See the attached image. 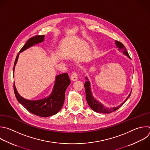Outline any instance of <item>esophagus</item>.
Returning a JSON list of instances; mask_svg holds the SVG:
<instances>
[{
	"instance_id": "obj_1",
	"label": "esophagus",
	"mask_w": 150,
	"mask_h": 150,
	"mask_svg": "<svg viewBox=\"0 0 150 150\" xmlns=\"http://www.w3.org/2000/svg\"><path fill=\"white\" fill-rule=\"evenodd\" d=\"M71 79L72 81H75L78 79V75H77V74L76 72H74V73L72 74V75H71Z\"/></svg>"
}]
</instances>
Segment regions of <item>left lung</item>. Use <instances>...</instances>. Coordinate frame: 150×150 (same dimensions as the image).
I'll return each mask as SVG.
<instances>
[{"mask_svg": "<svg viewBox=\"0 0 150 150\" xmlns=\"http://www.w3.org/2000/svg\"><path fill=\"white\" fill-rule=\"evenodd\" d=\"M115 43L116 45V47L118 48L119 51H122V52L123 53L124 55L127 56L128 58L131 59L124 45L119 41L115 40ZM85 79L86 80V81L85 82L84 86H85V88L86 99L87 103H88L89 106L90 107V108L93 111H94L96 112L103 113V114H110L113 111H115V110H118L120 107H121L125 103V101L127 100L131 95V92L129 93L128 96L125 99V101L123 103H122L120 105H119L118 106H117L116 107H112V108L107 107L104 105V104H102L101 102H99L98 100H97V99L93 96L91 88L90 81L87 76L85 77Z\"/></svg>", "mask_w": 150, "mask_h": 150, "instance_id": "left-lung-1", "label": "left lung"}]
</instances>
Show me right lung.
Returning <instances> with one entry per match:
<instances>
[{
  "label": "right lung",
  "instance_id": "1",
  "mask_svg": "<svg viewBox=\"0 0 150 150\" xmlns=\"http://www.w3.org/2000/svg\"><path fill=\"white\" fill-rule=\"evenodd\" d=\"M45 35L36 36L30 38L26 42L16 58L13 67V72L18 62L19 54L35 45L43 42L45 40ZM70 83L71 81L67 73L56 76L51 93L47 96L38 100H30L22 96L18 93L15 83L14 92L18 102L28 111L39 117H47L55 115L62 108L65 101V91Z\"/></svg>",
  "mask_w": 150,
  "mask_h": 150
}]
</instances>
